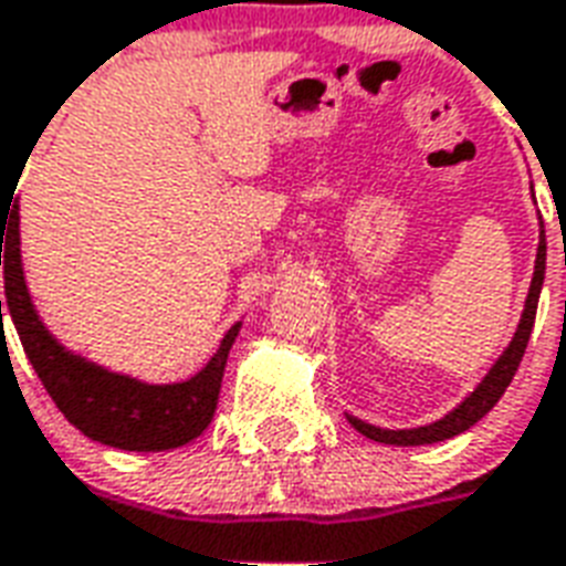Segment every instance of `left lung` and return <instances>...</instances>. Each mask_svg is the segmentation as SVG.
Here are the masks:
<instances>
[{
  "instance_id": "obj_1",
  "label": "left lung",
  "mask_w": 566,
  "mask_h": 566,
  "mask_svg": "<svg viewBox=\"0 0 566 566\" xmlns=\"http://www.w3.org/2000/svg\"><path fill=\"white\" fill-rule=\"evenodd\" d=\"M543 275H546V230H539V245H537V261H534V279H531L528 300H525V312H522V321H518V329L513 342L506 345V350L495 359V366L489 368L476 389L468 396V399L453 408V411L441 417V420L429 422V426H420V429H380V426H371V422H363L357 417H347L350 426L357 429L359 434H366L371 441L378 443H396V447H420V443H438L447 441V438H455V434L468 432L476 420H483L485 413L492 411L497 405V399L504 396V389L510 387V380L516 375L518 363L525 357V347H528L531 329H534V317H537V303H539V287H543Z\"/></svg>"
}]
</instances>
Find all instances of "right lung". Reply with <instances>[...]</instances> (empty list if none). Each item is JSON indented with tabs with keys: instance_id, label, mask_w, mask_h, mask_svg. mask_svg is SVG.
I'll return each instance as SVG.
<instances>
[{
	"instance_id": "add662e5",
	"label": "right lung",
	"mask_w": 566,
	"mask_h": 566,
	"mask_svg": "<svg viewBox=\"0 0 566 566\" xmlns=\"http://www.w3.org/2000/svg\"><path fill=\"white\" fill-rule=\"evenodd\" d=\"M8 208L12 209L11 213L7 209L2 212L0 207V266L6 275V308L14 321L29 363L50 392V399L65 413V420L77 426L92 441L134 450V453H161V450H174V447L195 441L212 422L230 345L240 336L242 324L230 326L212 359L195 378L182 384H144V380L95 366L90 359L65 350L50 336L48 326L41 324L29 296L27 279H23V263H20L17 200L8 203Z\"/></svg>"
}]
</instances>
